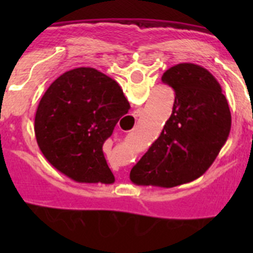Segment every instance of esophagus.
I'll list each match as a JSON object with an SVG mask.
<instances>
[{
  "mask_svg": "<svg viewBox=\"0 0 253 253\" xmlns=\"http://www.w3.org/2000/svg\"><path fill=\"white\" fill-rule=\"evenodd\" d=\"M140 114H142V110H139V109H138V110L134 111V113H133V116H134V118H135V119H137L138 116H140Z\"/></svg>",
  "mask_w": 253,
  "mask_h": 253,
  "instance_id": "1",
  "label": "esophagus"
}]
</instances>
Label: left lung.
<instances>
[{
  "mask_svg": "<svg viewBox=\"0 0 253 253\" xmlns=\"http://www.w3.org/2000/svg\"><path fill=\"white\" fill-rule=\"evenodd\" d=\"M175 91L172 114L137 165L130 180L143 186L175 187L211 166L231 131V111L222 87L208 69L180 63L163 73Z\"/></svg>",
  "mask_w": 253,
  "mask_h": 253,
  "instance_id": "8db88e82",
  "label": "left lung"
}]
</instances>
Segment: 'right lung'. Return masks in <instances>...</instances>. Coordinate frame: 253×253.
<instances>
[{
    "mask_svg": "<svg viewBox=\"0 0 253 253\" xmlns=\"http://www.w3.org/2000/svg\"><path fill=\"white\" fill-rule=\"evenodd\" d=\"M130 109L113 78L90 67L71 69L43 95L35 114L38 146L51 166L84 184H113L102 146Z\"/></svg>",
    "mask_w": 253,
    "mask_h": 253,
    "instance_id": "1",
    "label": "right lung"
}]
</instances>
